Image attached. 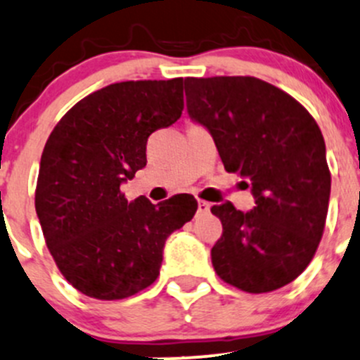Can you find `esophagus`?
<instances>
[{"label": "esophagus", "mask_w": 360, "mask_h": 360, "mask_svg": "<svg viewBox=\"0 0 360 360\" xmlns=\"http://www.w3.org/2000/svg\"><path fill=\"white\" fill-rule=\"evenodd\" d=\"M210 207H211L210 202L201 201V199L198 201V211H199V213H207V211H210Z\"/></svg>", "instance_id": "1"}]
</instances>
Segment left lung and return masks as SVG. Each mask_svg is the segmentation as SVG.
I'll return each instance as SVG.
<instances>
[{"instance_id": "1", "label": "left lung", "mask_w": 360, "mask_h": 360, "mask_svg": "<svg viewBox=\"0 0 360 360\" xmlns=\"http://www.w3.org/2000/svg\"><path fill=\"white\" fill-rule=\"evenodd\" d=\"M188 116L210 129L229 173L248 180L253 210L211 207L221 237L211 248L220 279L246 292L286 286L316 255L328 214L331 173L309 110L251 76L185 77Z\"/></svg>"}]
</instances>
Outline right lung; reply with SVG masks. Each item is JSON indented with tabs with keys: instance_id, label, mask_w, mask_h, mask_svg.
<instances>
[{
	"instance_id": "1",
	"label": "right lung",
	"mask_w": 360,
	"mask_h": 360,
	"mask_svg": "<svg viewBox=\"0 0 360 360\" xmlns=\"http://www.w3.org/2000/svg\"><path fill=\"white\" fill-rule=\"evenodd\" d=\"M184 110V77L123 81L94 91L46 140L36 213L62 276L90 298L123 300L158 279L166 239L198 201L173 195L128 202L121 184L147 165V139Z\"/></svg>"
}]
</instances>
